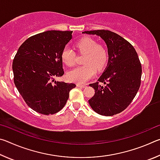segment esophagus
I'll list each match as a JSON object with an SVG mask.
<instances>
[{
    "label": "esophagus",
    "mask_w": 160,
    "mask_h": 160,
    "mask_svg": "<svg viewBox=\"0 0 160 160\" xmlns=\"http://www.w3.org/2000/svg\"><path fill=\"white\" fill-rule=\"evenodd\" d=\"M77 86L79 87V88H85V87L87 86V85H82V84H77Z\"/></svg>",
    "instance_id": "obj_1"
}]
</instances>
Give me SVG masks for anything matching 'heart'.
Segmentation results:
<instances>
[{
  "label": "heart",
  "instance_id": "b5f03b06",
  "mask_svg": "<svg viewBox=\"0 0 160 160\" xmlns=\"http://www.w3.org/2000/svg\"><path fill=\"white\" fill-rule=\"evenodd\" d=\"M79 52L85 53L83 66L75 68L68 72V78L72 82L84 83L92 78L97 70H102L108 61V51L102 44H97L94 39L83 37L76 43ZM62 61L66 66L71 67L75 64V53L72 48L66 47L61 53Z\"/></svg>",
  "mask_w": 160,
  "mask_h": 160
}]
</instances>
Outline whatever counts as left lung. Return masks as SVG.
<instances>
[{"label": "left lung", "instance_id": "8db88e82", "mask_svg": "<svg viewBox=\"0 0 160 160\" xmlns=\"http://www.w3.org/2000/svg\"><path fill=\"white\" fill-rule=\"evenodd\" d=\"M96 34L106 43L107 66L97 82L90 84L95 94L89 104L100 115L110 116L126 109L138 91L142 67L134 47L120 35L109 30L85 31Z\"/></svg>", "mask_w": 160, "mask_h": 160}]
</instances>
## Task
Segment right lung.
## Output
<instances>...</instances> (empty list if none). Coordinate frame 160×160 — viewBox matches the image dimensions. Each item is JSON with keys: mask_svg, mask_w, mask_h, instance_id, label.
<instances>
[{"mask_svg": "<svg viewBox=\"0 0 160 160\" xmlns=\"http://www.w3.org/2000/svg\"><path fill=\"white\" fill-rule=\"evenodd\" d=\"M72 31H47L28 38L12 62L14 82L26 104L35 112L53 114L63 109L73 83L55 80L64 74L61 53Z\"/></svg>", "mask_w": 160, "mask_h": 160, "instance_id": "obj_1", "label": "right lung"}]
</instances>
